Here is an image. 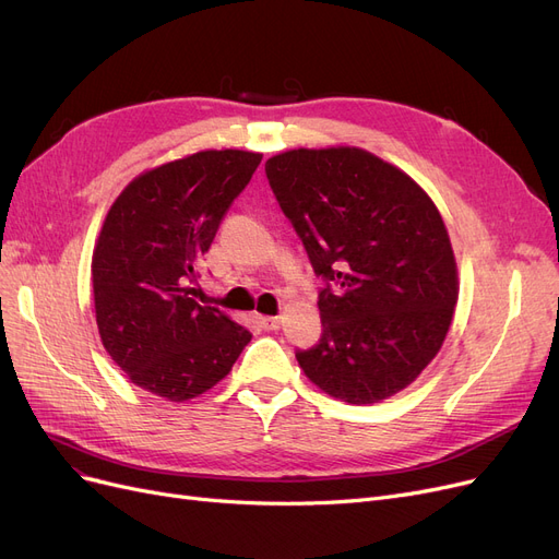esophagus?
Segmentation results:
<instances>
[{"label":"esophagus","instance_id":"34e87169","mask_svg":"<svg viewBox=\"0 0 559 559\" xmlns=\"http://www.w3.org/2000/svg\"><path fill=\"white\" fill-rule=\"evenodd\" d=\"M255 322L266 329V331H274L281 326V318L276 314V318H272V314H255Z\"/></svg>","mask_w":559,"mask_h":559}]
</instances>
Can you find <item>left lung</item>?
Listing matches in <instances>:
<instances>
[{"label":"left lung","instance_id":"left-lung-1","mask_svg":"<svg viewBox=\"0 0 559 559\" xmlns=\"http://www.w3.org/2000/svg\"><path fill=\"white\" fill-rule=\"evenodd\" d=\"M320 289L322 337L297 349L306 377L349 404L400 393L439 354L456 304V262L427 193L358 148L289 151L264 164Z\"/></svg>","mask_w":559,"mask_h":559}]
</instances>
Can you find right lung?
<instances>
[{"label": "right lung", "instance_id": "obj_1", "mask_svg": "<svg viewBox=\"0 0 559 559\" xmlns=\"http://www.w3.org/2000/svg\"><path fill=\"white\" fill-rule=\"evenodd\" d=\"M260 153L203 151L132 180L111 205L93 251L103 345L132 383L185 402L222 381L251 331L191 297L224 214Z\"/></svg>", "mask_w": 559, "mask_h": 559}]
</instances>
